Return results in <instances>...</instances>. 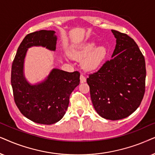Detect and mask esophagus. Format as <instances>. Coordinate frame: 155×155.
Segmentation results:
<instances>
[{"label": "esophagus", "mask_w": 155, "mask_h": 155, "mask_svg": "<svg viewBox=\"0 0 155 155\" xmlns=\"http://www.w3.org/2000/svg\"><path fill=\"white\" fill-rule=\"evenodd\" d=\"M86 81V79L85 77V76L84 75V74H81V76H80V82L81 83H85Z\"/></svg>", "instance_id": "obj_1"}]
</instances>
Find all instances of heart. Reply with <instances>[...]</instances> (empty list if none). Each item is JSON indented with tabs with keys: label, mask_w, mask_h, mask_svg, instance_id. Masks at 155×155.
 <instances>
[{
	"label": "heart",
	"mask_w": 155,
	"mask_h": 155,
	"mask_svg": "<svg viewBox=\"0 0 155 155\" xmlns=\"http://www.w3.org/2000/svg\"><path fill=\"white\" fill-rule=\"evenodd\" d=\"M96 45L94 42H86L71 51L74 57L79 58L84 57L82 64L87 70H94L98 68L108 55V49L106 47L101 45L96 47Z\"/></svg>",
	"instance_id": "1"
}]
</instances>
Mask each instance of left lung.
Returning a JSON list of instances; mask_svg holds the SVG:
<instances>
[{"mask_svg":"<svg viewBox=\"0 0 155 155\" xmlns=\"http://www.w3.org/2000/svg\"><path fill=\"white\" fill-rule=\"evenodd\" d=\"M116 45L112 59L86 79L92 104L98 114L117 120L131 115L141 104L145 91V57L135 40L112 30Z\"/></svg>","mask_w":155,"mask_h":155,"instance_id":"left-lung-1","label":"left lung"}]
</instances>
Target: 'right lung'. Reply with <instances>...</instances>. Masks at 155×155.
<instances>
[{"label":"right lung","mask_w":155,"mask_h":155,"mask_svg":"<svg viewBox=\"0 0 155 155\" xmlns=\"http://www.w3.org/2000/svg\"><path fill=\"white\" fill-rule=\"evenodd\" d=\"M57 36L54 30H40L25 37L18 47L11 69V85L14 101L20 113L33 122L51 125L65 114L69 96L80 83L78 71L67 72L54 69L45 81L30 85L23 75L24 59L32 46L56 49Z\"/></svg>","instance_id":"1"}]
</instances>
